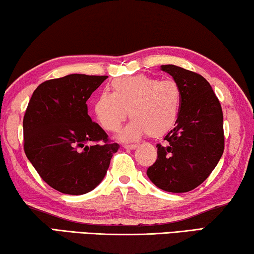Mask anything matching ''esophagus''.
<instances>
[{
    "mask_svg": "<svg viewBox=\"0 0 254 254\" xmlns=\"http://www.w3.org/2000/svg\"><path fill=\"white\" fill-rule=\"evenodd\" d=\"M124 147L127 149H135L137 147V144H125Z\"/></svg>",
    "mask_w": 254,
    "mask_h": 254,
    "instance_id": "1",
    "label": "esophagus"
}]
</instances>
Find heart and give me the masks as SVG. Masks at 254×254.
Masks as SVG:
<instances>
[{
  "label": "heart",
  "mask_w": 254,
  "mask_h": 254,
  "mask_svg": "<svg viewBox=\"0 0 254 254\" xmlns=\"http://www.w3.org/2000/svg\"><path fill=\"white\" fill-rule=\"evenodd\" d=\"M181 89L173 78L139 75L116 78L111 93L102 92L93 105L95 118L103 129L118 131L127 118L131 122L120 134L123 140H135L146 134L157 138L171 130L181 107Z\"/></svg>",
  "instance_id": "1"
}]
</instances>
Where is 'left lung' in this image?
Listing matches in <instances>:
<instances>
[{
	"mask_svg": "<svg viewBox=\"0 0 254 254\" xmlns=\"http://www.w3.org/2000/svg\"><path fill=\"white\" fill-rule=\"evenodd\" d=\"M181 89L176 127L157 144V159L147 169L153 184L169 192L197 188L217 165L224 152L223 111L210 84L200 74L162 65Z\"/></svg>",
	"mask_w": 254,
	"mask_h": 254,
	"instance_id": "obj_1",
	"label": "left lung"
}]
</instances>
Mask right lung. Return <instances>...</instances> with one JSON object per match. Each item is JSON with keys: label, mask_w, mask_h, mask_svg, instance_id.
Returning <instances> with one entry per match:
<instances>
[{"label": "right lung", "mask_w": 254, "mask_h": 254, "mask_svg": "<svg viewBox=\"0 0 254 254\" xmlns=\"http://www.w3.org/2000/svg\"><path fill=\"white\" fill-rule=\"evenodd\" d=\"M106 75L69 74L41 83L23 117V148L40 178L57 191L83 194L105 178L119 145L88 115Z\"/></svg>", "instance_id": "obj_1"}]
</instances>
